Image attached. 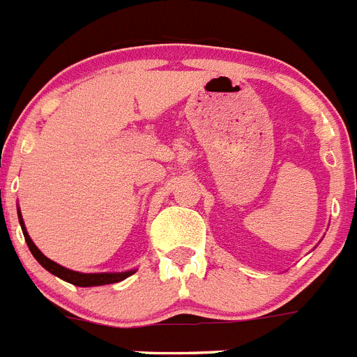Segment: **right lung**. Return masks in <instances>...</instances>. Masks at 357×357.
<instances>
[{
    "mask_svg": "<svg viewBox=\"0 0 357 357\" xmlns=\"http://www.w3.org/2000/svg\"><path fill=\"white\" fill-rule=\"evenodd\" d=\"M17 216H19V223H21V229H23L24 239H26V245L30 248L31 255L39 261V264L43 268H46L50 273L56 275L59 279L66 280V282H71L75 286H82V288H89V286H105V284H114V282H119V280L127 279L130 277L132 273H135V270H127V272H103V273H82V272H75V270H69V268L61 266V264H56L55 261L48 259L39 248L36 247V243L31 241L30 234H28L26 227H24L23 216H21V211L17 207Z\"/></svg>",
    "mask_w": 357,
    "mask_h": 357,
    "instance_id": "add662e5",
    "label": "right lung"
}]
</instances>
